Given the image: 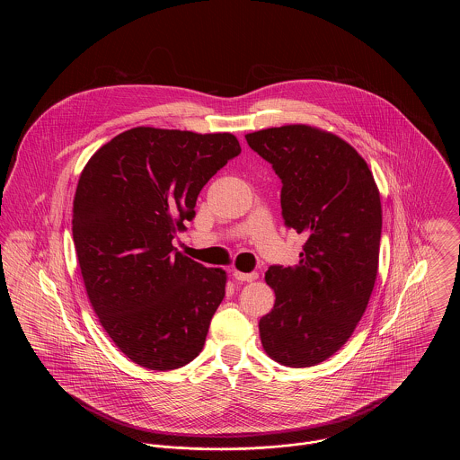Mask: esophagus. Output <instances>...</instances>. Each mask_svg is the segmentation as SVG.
Segmentation results:
<instances>
[{
	"label": "esophagus",
	"mask_w": 460,
	"mask_h": 460,
	"mask_svg": "<svg viewBox=\"0 0 460 460\" xmlns=\"http://www.w3.org/2000/svg\"><path fill=\"white\" fill-rule=\"evenodd\" d=\"M234 278L237 281H253L259 278L257 272H239V270H234Z\"/></svg>",
	"instance_id": "34e87169"
}]
</instances>
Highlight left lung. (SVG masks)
Returning <instances> with one entry per match:
<instances>
[{"instance_id":"8db88e82","label":"left lung","mask_w":460,"mask_h":460,"mask_svg":"<svg viewBox=\"0 0 460 460\" xmlns=\"http://www.w3.org/2000/svg\"><path fill=\"white\" fill-rule=\"evenodd\" d=\"M246 141L281 179L285 225L306 235L297 265L265 272L276 301L259 323L263 350L285 367H314L350 338L372 296L379 190L367 161L332 132L294 124Z\"/></svg>"}]
</instances>
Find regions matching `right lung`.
<instances>
[{"mask_svg":"<svg viewBox=\"0 0 460 460\" xmlns=\"http://www.w3.org/2000/svg\"><path fill=\"white\" fill-rule=\"evenodd\" d=\"M239 154L230 132L134 128L81 172L72 237L84 288L102 328L139 367L175 370L203 349L226 272L172 241L195 217L201 188Z\"/></svg>","mask_w":460,"mask_h":460,"instance_id":"obj_1","label":"right lung"}]
</instances>
